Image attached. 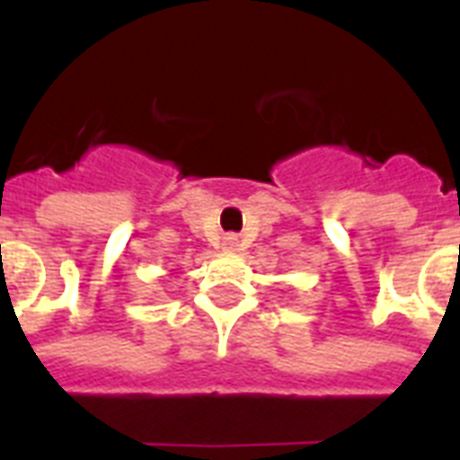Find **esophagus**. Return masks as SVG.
Instances as JSON below:
<instances>
[{"label": "esophagus", "mask_w": 460, "mask_h": 460, "mask_svg": "<svg viewBox=\"0 0 460 460\" xmlns=\"http://www.w3.org/2000/svg\"><path fill=\"white\" fill-rule=\"evenodd\" d=\"M224 248H226V251H236V245H238V236L236 234H226V236H224Z\"/></svg>", "instance_id": "1"}]
</instances>
